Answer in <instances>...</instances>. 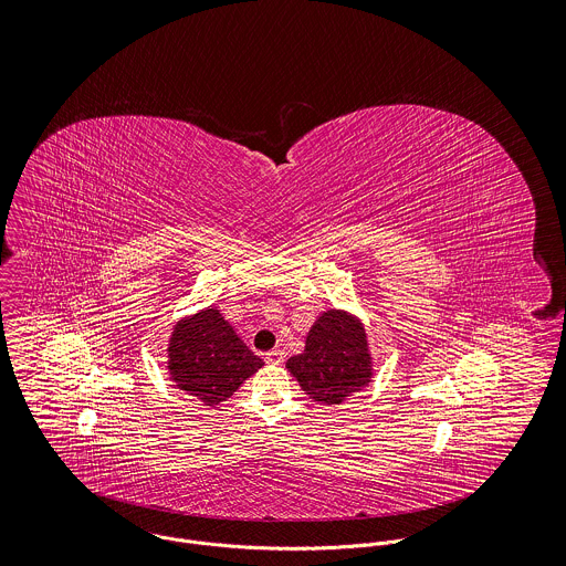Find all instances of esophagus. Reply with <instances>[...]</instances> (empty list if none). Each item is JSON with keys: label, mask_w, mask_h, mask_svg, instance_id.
<instances>
[{"label": "esophagus", "mask_w": 566, "mask_h": 566, "mask_svg": "<svg viewBox=\"0 0 566 566\" xmlns=\"http://www.w3.org/2000/svg\"><path fill=\"white\" fill-rule=\"evenodd\" d=\"M265 360L274 363V365H281L285 360V352L283 349H272V352L265 354Z\"/></svg>", "instance_id": "34e87169"}]
</instances>
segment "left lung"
Listing matches in <instances>:
<instances>
[{
    "instance_id": "obj_1",
    "label": "left lung",
    "mask_w": 566,
    "mask_h": 566,
    "mask_svg": "<svg viewBox=\"0 0 566 566\" xmlns=\"http://www.w3.org/2000/svg\"><path fill=\"white\" fill-rule=\"evenodd\" d=\"M287 369L310 398L340 405L371 376L365 329L347 314H323L307 334L305 352L292 356Z\"/></svg>"
}]
</instances>
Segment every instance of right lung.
Returning a JSON list of instances; mask_svg holds the SVG:
<instances>
[{"label":"right lung","mask_w":566,"mask_h":566,"mask_svg":"<svg viewBox=\"0 0 566 566\" xmlns=\"http://www.w3.org/2000/svg\"><path fill=\"white\" fill-rule=\"evenodd\" d=\"M170 376L179 389L214 407L228 400L263 360L234 334L217 307L175 327L170 340Z\"/></svg>","instance_id":"1"}]
</instances>
